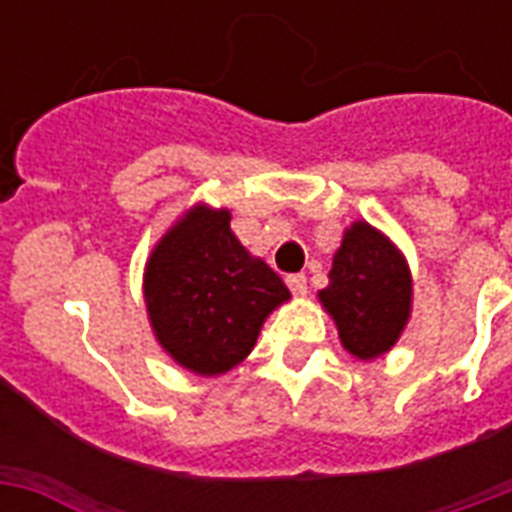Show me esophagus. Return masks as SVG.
Here are the masks:
<instances>
[{"mask_svg":"<svg viewBox=\"0 0 512 512\" xmlns=\"http://www.w3.org/2000/svg\"><path fill=\"white\" fill-rule=\"evenodd\" d=\"M287 287L292 289V295H297V297L308 295V279H305L303 273H295V276H289Z\"/></svg>","mask_w":512,"mask_h":512,"instance_id":"34e87169","label":"esophagus"}]
</instances>
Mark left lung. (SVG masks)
<instances>
[{
  "mask_svg": "<svg viewBox=\"0 0 512 512\" xmlns=\"http://www.w3.org/2000/svg\"><path fill=\"white\" fill-rule=\"evenodd\" d=\"M319 303L350 356H385L412 316V271L404 252L366 220L350 223L332 257L329 284L319 289Z\"/></svg>",
  "mask_w": 512,
  "mask_h": 512,
  "instance_id": "8db88e82",
  "label": "left lung"
}]
</instances>
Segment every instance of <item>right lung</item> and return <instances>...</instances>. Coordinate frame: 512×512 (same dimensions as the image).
Segmentation results:
<instances>
[{
  "mask_svg": "<svg viewBox=\"0 0 512 512\" xmlns=\"http://www.w3.org/2000/svg\"><path fill=\"white\" fill-rule=\"evenodd\" d=\"M271 265L231 231V209L193 204L156 241L143 273L148 321L188 372H231L255 348L265 319L289 300Z\"/></svg>",
  "mask_w": 512,
  "mask_h": 512,
  "instance_id": "right-lung-1",
  "label": "right lung"
}]
</instances>
